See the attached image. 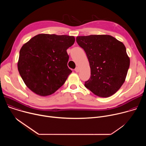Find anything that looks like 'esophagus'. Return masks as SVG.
I'll use <instances>...</instances> for the list:
<instances>
[{"label":"esophagus","mask_w":146,"mask_h":146,"mask_svg":"<svg viewBox=\"0 0 146 146\" xmlns=\"http://www.w3.org/2000/svg\"><path fill=\"white\" fill-rule=\"evenodd\" d=\"M79 68H78V67H77V68H76V69H74V70H75V72H77V73H78V72H79Z\"/></svg>","instance_id":"esophagus-1"}]
</instances>
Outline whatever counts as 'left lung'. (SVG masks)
<instances>
[{
  "mask_svg": "<svg viewBox=\"0 0 146 146\" xmlns=\"http://www.w3.org/2000/svg\"><path fill=\"white\" fill-rule=\"evenodd\" d=\"M76 41L85 51L91 68L85 87L99 97L114 94L125 80L130 65L124 44L107 35L77 36Z\"/></svg>",
  "mask_w": 146,
  "mask_h": 146,
  "instance_id": "left-lung-1",
  "label": "left lung"
}]
</instances>
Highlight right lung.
Listing matches in <instances>:
<instances>
[{"mask_svg": "<svg viewBox=\"0 0 146 146\" xmlns=\"http://www.w3.org/2000/svg\"><path fill=\"white\" fill-rule=\"evenodd\" d=\"M74 36L39 34L19 51L18 69L25 85L40 96L54 94L64 85L72 71L68 68L67 49Z\"/></svg>", "mask_w": 146, "mask_h": 146, "instance_id": "obj_1", "label": "right lung"}]
</instances>
